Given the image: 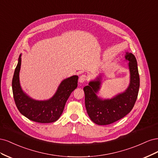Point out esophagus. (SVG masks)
Instances as JSON below:
<instances>
[{"label":"esophagus","mask_w":158,"mask_h":158,"mask_svg":"<svg viewBox=\"0 0 158 158\" xmlns=\"http://www.w3.org/2000/svg\"><path fill=\"white\" fill-rule=\"evenodd\" d=\"M87 80H88V76H87V75L82 74V75H81V76H80V78H79V82H80V83H83V82H85V81H86Z\"/></svg>","instance_id":"1"}]
</instances>
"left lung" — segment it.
Segmentation results:
<instances>
[{
    "label": "left lung",
    "mask_w": 158,
    "mask_h": 158,
    "mask_svg": "<svg viewBox=\"0 0 158 158\" xmlns=\"http://www.w3.org/2000/svg\"><path fill=\"white\" fill-rule=\"evenodd\" d=\"M125 58L129 61L131 72V83L125 92L111 99L102 101L95 95L99 89V78L84 88L87 113L91 120L97 125H107L120 120L130 113L135 106L140 87L137 61L131 52H127Z\"/></svg>",
    "instance_id": "8db88e82"
}]
</instances>
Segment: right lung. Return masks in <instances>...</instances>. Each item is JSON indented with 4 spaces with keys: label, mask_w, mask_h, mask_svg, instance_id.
Instances as JSON below:
<instances>
[{
    "label": "right lung",
    "mask_w": 158,
    "mask_h": 158,
    "mask_svg": "<svg viewBox=\"0 0 158 158\" xmlns=\"http://www.w3.org/2000/svg\"><path fill=\"white\" fill-rule=\"evenodd\" d=\"M20 66V56L12 82L13 97L19 111L30 120L37 123H49L58 120L70 94L77 88L78 76H73L63 80L51 99L35 101L27 96L21 89L19 82Z\"/></svg>",
    "instance_id": "1"
}]
</instances>
